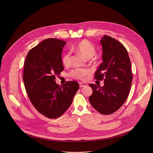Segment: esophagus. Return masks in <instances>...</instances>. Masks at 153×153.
Segmentation results:
<instances>
[{
  "mask_svg": "<svg viewBox=\"0 0 153 153\" xmlns=\"http://www.w3.org/2000/svg\"><path fill=\"white\" fill-rule=\"evenodd\" d=\"M87 85V84L86 83H82V82H80V83H79V86L80 87H83V86H86Z\"/></svg>",
  "mask_w": 153,
  "mask_h": 153,
  "instance_id": "34e87169",
  "label": "esophagus"
}]
</instances>
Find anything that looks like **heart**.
Instances as JSON below:
<instances>
[{
  "mask_svg": "<svg viewBox=\"0 0 153 153\" xmlns=\"http://www.w3.org/2000/svg\"><path fill=\"white\" fill-rule=\"evenodd\" d=\"M72 51L82 55L85 58L90 59L96 53V47L93 43L88 40H83L72 48ZM62 63L65 66H68L70 63V54H65L62 59ZM90 73V71L85 69H76L70 73V76L79 80H83L85 76Z\"/></svg>",
  "mask_w": 153,
  "mask_h": 153,
  "instance_id": "obj_1",
  "label": "heart"
}]
</instances>
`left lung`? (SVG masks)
<instances>
[{
    "instance_id": "obj_1",
    "label": "left lung",
    "mask_w": 153,
    "mask_h": 153,
    "mask_svg": "<svg viewBox=\"0 0 153 153\" xmlns=\"http://www.w3.org/2000/svg\"><path fill=\"white\" fill-rule=\"evenodd\" d=\"M103 62L95 73V79H104V86L90 84L93 94L89 97L92 106L102 114H110L126 101L133 80L130 59L125 47L108 36L100 40Z\"/></svg>"
}]
</instances>
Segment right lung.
<instances>
[{"instance_id": "right-lung-1", "label": "right lung", "mask_w": 153, "mask_h": 153, "mask_svg": "<svg viewBox=\"0 0 153 153\" xmlns=\"http://www.w3.org/2000/svg\"><path fill=\"white\" fill-rule=\"evenodd\" d=\"M67 42L47 39L28 52L23 79L29 99L36 110L50 119L61 116L70 106L79 88L76 81L57 85L56 76L63 70V48Z\"/></svg>"}]
</instances>
